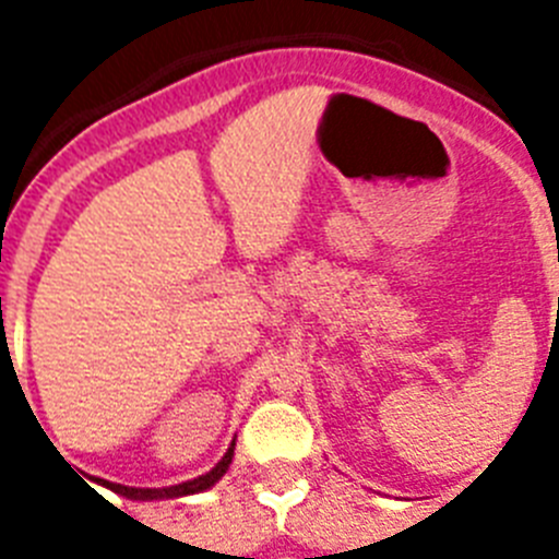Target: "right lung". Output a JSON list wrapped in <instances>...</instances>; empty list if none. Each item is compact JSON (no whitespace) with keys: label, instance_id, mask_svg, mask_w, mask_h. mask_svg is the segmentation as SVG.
Listing matches in <instances>:
<instances>
[{"label":"right lung","instance_id":"right-lung-1","mask_svg":"<svg viewBox=\"0 0 559 559\" xmlns=\"http://www.w3.org/2000/svg\"><path fill=\"white\" fill-rule=\"evenodd\" d=\"M231 456H235V439H231L229 451L224 453V459H221L215 467H212L210 473H204V476L199 478H190V481H181V484H173V487H126V484H106L108 490L117 492V496H126L131 498V501H162V498H185V496H195V492H204L210 490V487H215V481H221L224 478V473L229 471L231 464Z\"/></svg>","mask_w":559,"mask_h":559}]
</instances>
